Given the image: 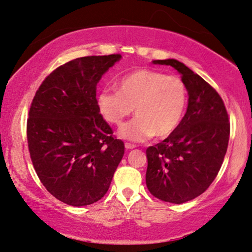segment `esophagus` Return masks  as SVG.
Here are the masks:
<instances>
[{
	"mask_svg": "<svg viewBox=\"0 0 252 252\" xmlns=\"http://www.w3.org/2000/svg\"><path fill=\"white\" fill-rule=\"evenodd\" d=\"M135 145H132V143H128V142H126L125 143V148L126 149H134V148H135Z\"/></svg>",
	"mask_w": 252,
	"mask_h": 252,
	"instance_id": "obj_1",
	"label": "esophagus"
}]
</instances>
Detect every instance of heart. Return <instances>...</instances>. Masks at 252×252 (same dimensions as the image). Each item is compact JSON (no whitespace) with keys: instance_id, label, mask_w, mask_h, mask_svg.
I'll list each match as a JSON object with an SVG mask.
<instances>
[{"instance_id":"b5f03b06","label":"heart","mask_w":252,"mask_h":252,"mask_svg":"<svg viewBox=\"0 0 252 252\" xmlns=\"http://www.w3.org/2000/svg\"><path fill=\"white\" fill-rule=\"evenodd\" d=\"M188 88L178 76L149 69L129 73L117 82V91L104 89L97 97L105 122L122 125L135 107L136 118L124 125L119 135L134 142L165 138L178 128L188 106Z\"/></svg>"}]
</instances>
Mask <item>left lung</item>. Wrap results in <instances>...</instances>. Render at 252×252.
Returning a JSON list of instances; mask_svg holds the SVG:
<instances>
[{
  "label": "left lung",
  "instance_id": "8db88e82",
  "mask_svg": "<svg viewBox=\"0 0 252 252\" xmlns=\"http://www.w3.org/2000/svg\"><path fill=\"white\" fill-rule=\"evenodd\" d=\"M182 75L189 94L188 110L171 135L146 150V184L163 201L183 204L207 190L220 170L230 125L223 100L204 78L175 59L155 60Z\"/></svg>",
  "mask_w": 252,
  "mask_h": 252
}]
</instances>
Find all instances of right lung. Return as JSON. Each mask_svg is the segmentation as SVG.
Returning a JSON list of instances; mask_svg holds the SVG:
<instances>
[{
    "mask_svg": "<svg viewBox=\"0 0 252 252\" xmlns=\"http://www.w3.org/2000/svg\"><path fill=\"white\" fill-rule=\"evenodd\" d=\"M120 54L83 57L45 78L32 100L28 145L34 170L46 190L80 207L109 190L125 146L99 113L97 83Z\"/></svg>",
    "mask_w": 252,
    "mask_h": 252,
    "instance_id": "right-lung-1",
    "label": "right lung"
}]
</instances>
